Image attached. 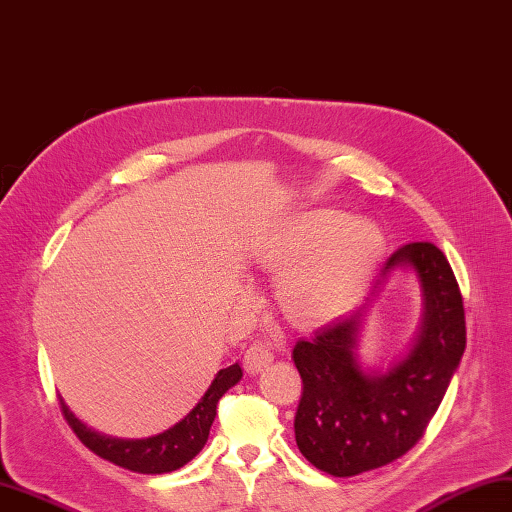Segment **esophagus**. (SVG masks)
Here are the masks:
<instances>
[{
    "mask_svg": "<svg viewBox=\"0 0 512 512\" xmlns=\"http://www.w3.org/2000/svg\"><path fill=\"white\" fill-rule=\"evenodd\" d=\"M272 360H275V351H272V347L268 342H255L251 344V347L246 349L244 353V368L248 373H261L268 364H272Z\"/></svg>",
    "mask_w": 512,
    "mask_h": 512,
    "instance_id": "34e87169",
    "label": "esophagus"
}]
</instances>
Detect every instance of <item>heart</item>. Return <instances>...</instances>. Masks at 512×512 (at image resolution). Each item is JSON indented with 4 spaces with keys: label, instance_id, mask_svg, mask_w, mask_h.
<instances>
[{
    "label": "heart",
    "instance_id": "b5f03b06",
    "mask_svg": "<svg viewBox=\"0 0 512 512\" xmlns=\"http://www.w3.org/2000/svg\"><path fill=\"white\" fill-rule=\"evenodd\" d=\"M384 253V233L340 211L307 213L264 242L266 264L281 270L279 301L296 318L327 320L362 292Z\"/></svg>",
    "mask_w": 512,
    "mask_h": 512
}]
</instances>
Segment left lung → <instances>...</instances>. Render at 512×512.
I'll use <instances>...</instances> for the list:
<instances>
[{
	"mask_svg": "<svg viewBox=\"0 0 512 512\" xmlns=\"http://www.w3.org/2000/svg\"><path fill=\"white\" fill-rule=\"evenodd\" d=\"M399 266L417 272L423 318L410 351L386 373H368L358 362L368 303L299 340L292 351L303 379L296 445L316 469L336 478L384 467L417 445L465 353L462 294L447 257L432 242L397 248L366 301Z\"/></svg>",
	"mask_w": 512,
	"mask_h": 512,
	"instance_id": "left-lung-1",
	"label": "left lung"
}]
</instances>
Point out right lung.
Here are the masks:
<instances>
[{
  "mask_svg": "<svg viewBox=\"0 0 512 512\" xmlns=\"http://www.w3.org/2000/svg\"><path fill=\"white\" fill-rule=\"evenodd\" d=\"M242 379L240 364H231L213 379L205 395L196 403V408L178 421L170 430H165L150 438H137V441H124V438H111L89 430L80 423L61 399L63 417L71 430L80 438V443L89 447L95 456L113 462V465L135 471V473H170L187 465L198 451L205 447L211 423L216 419L218 401L224 392Z\"/></svg>",
  "mask_w": 512,
  "mask_h": 512,
  "instance_id": "add662e5",
  "label": "right lung"
}]
</instances>
